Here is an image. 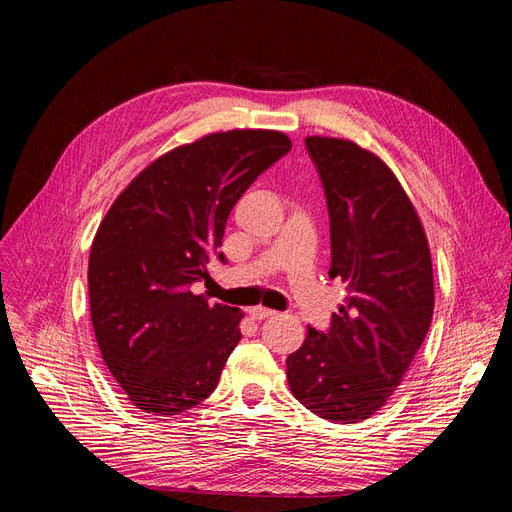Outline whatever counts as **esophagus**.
<instances>
[{
	"mask_svg": "<svg viewBox=\"0 0 512 512\" xmlns=\"http://www.w3.org/2000/svg\"><path fill=\"white\" fill-rule=\"evenodd\" d=\"M250 316H252L254 320H265V318L275 316V312H273V309H267V307L258 305V307H252V309H250Z\"/></svg>",
	"mask_w": 512,
	"mask_h": 512,
	"instance_id": "1",
	"label": "esophagus"
}]
</instances>
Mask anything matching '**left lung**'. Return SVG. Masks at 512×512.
I'll use <instances>...</instances> for the list:
<instances>
[{
    "mask_svg": "<svg viewBox=\"0 0 512 512\" xmlns=\"http://www.w3.org/2000/svg\"><path fill=\"white\" fill-rule=\"evenodd\" d=\"M329 207V277L348 297L329 331L309 327L286 359L292 395L331 423H359L397 391L433 316V269L408 194L376 153L307 136Z\"/></svg>",
    "mask_w": 512,
    "mask_h": 512,
    "instance_id": "1",
    "label": "left lung"
}]
</instances>
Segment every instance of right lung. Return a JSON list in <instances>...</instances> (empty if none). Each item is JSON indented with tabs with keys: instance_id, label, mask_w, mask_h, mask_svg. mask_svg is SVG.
Returning <instances> with one entry per match:
<instances>
[{
	"instance_id": "add662e5",
	"label": "right lung",
	"mask_w": 512,
	"mask_h": 512,
	"mask_svg": "<svg viewBox=\"0 0 512 512\" xmlns=\"http://www.w3.org/2000/svg\"><path fill=\"white\" fill-rule=\"evenodd\" d=\"M290 147L275 130L207 134L151 162L104 215L89 252L91 324L138 410L173 416L218 386L243 314L190 286L209 258L226 262L232 207Z\"/></svg>"
}]
</instances>
